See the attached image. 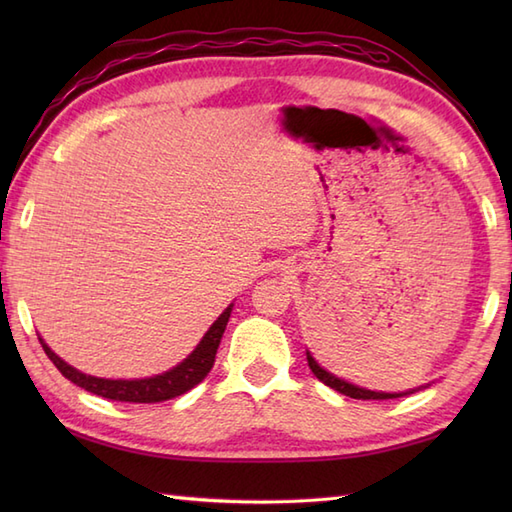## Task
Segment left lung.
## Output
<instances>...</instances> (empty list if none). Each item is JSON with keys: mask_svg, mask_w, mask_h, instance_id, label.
I'll use <instances>...</instances> for the list:
<instances>
[{"mask_svg": "<svg viewBox=\"0 0 512 512\" xmlns=\"http://www.w3.org/2000/svg\"><path fill=\"white\" fill-rule=\"evenodd\" d=\"M306 354H308V365L312 369V374L317 376L321 383L336 389L343 396H350V398H356V400H389V398H400V396L413 394V391H405V394H385V391H372V389H363L358 385H352V383H347V380H341V378L332 376L330 372H325V369L310 356V352H306Z\"/></svg>", "mask_w": 512, "mask_h": 512, "instance_id": "1", "label": "left lung"}]
</instances>
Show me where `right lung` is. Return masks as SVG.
<instances>
[{"label":"right lung","mask_w":512,"mask_h":512,"mask_svg":"<svg viewBox=\"0 0 512 512\" xmlns=\"http://www.w3.org/2000/svg\"><path fill=\"white\" fill-rule=\"evenodd\" d=\"M231 310H233V303L220 314V317H217V321L211 325L209 332L202 336L198 347H195V350L184 358L180 365L169 369L165 374H158L151 378L110 380V378L88 376L65 361H61V358L54 354L46 343H43V339H39V343L43 347V352H46L50 361L54 363V367H57L65 378L72 380L74 385L83 387L85 391H92L96 396L121 400V402H162V400H171L176 396L187 394L189 389L202 383L206 374L211 372L217 347H220L228 317H231Z\"/></svg>","instance_id":"add662e5"}]
</instances>
